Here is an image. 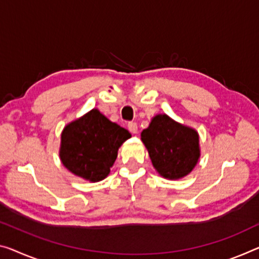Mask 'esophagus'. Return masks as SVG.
<instances>
[{"instance_id":"1","label":"esophagus","mask_w":259,"mask_h":259,"mask_svg":"<svg viewBox=\"0 0 259 259\" xmlns=\"http://www.w3.org/2000/svg\"><path fill=\"white\" fill-rule=\"evenodd\" d=\"M128 130H130V132L131 133H133V134H137L138 133V125H137V122H128Z\"/></svg>"}]
</instances>
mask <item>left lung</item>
Returning <instances> with one entry per match:
<instances>
[{
  "mask_svg": "<svg viewBox=\"0 0 259 259\" xmlns=\"http://www.w3.org/2000/svg\"><path fill=\"white\" fill-rule=\"evenodd\" d=\"M153 166L166 180L176 181L194 169L200 158L199 134L192 127L174 120L168 114H156L141 132Z\"/></svg>",
  "mask_w": 259,
  "mask_h": 259,
  "instance_id": "1",
  "label": "left lung"
}]
</instances>
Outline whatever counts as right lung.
I'll use <instances>...</instances> for the list:
<instances>
[{"label":"right lung","instance_id":"1","mask_svg":"<svg viewBox=\"0 0 259 259\" xmlns=\"http://www.w3.org/2000/svg\"><path fill=\"white\" fill-rule=\"evenodd\" d=\"M131 137L124 127L93 109L65 126L59 156L75 176L96 183L107 177L118 149Z\"/></svg>","mask_w":259,"mask_h":259}]
</instances>
